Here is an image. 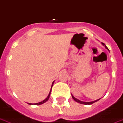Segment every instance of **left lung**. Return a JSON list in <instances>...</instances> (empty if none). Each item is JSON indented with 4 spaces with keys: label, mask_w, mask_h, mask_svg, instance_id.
Returning <instances> with one entry per match:
<instances>
[{
    "label": "left lung",
    "mask_w": 123,
    "mask_h": 123,
    "mask_svg": "<svg viewBox=\"0 0 123 123\" xmlns=\"http://www.w3.org/2000/svg\"><path fill=\"white\" fill-rule=\"evenodd\" d=\"M102 44L103 45L105 46V47L106 48V49H108V48L106 46H105V45L104 43H102ZM72 95V98H73V100H74L76 102H78V103H80V104H85V105H90V104H92L93 103H94V102H95L98 101V100H99L100 99H98V100H95V101H93V102H83V101H80V100H79L78 99H77V98H76L74 96H73V95Z\"/></svg>",
    "instance_id": "8db88e82"
}]
</instances>
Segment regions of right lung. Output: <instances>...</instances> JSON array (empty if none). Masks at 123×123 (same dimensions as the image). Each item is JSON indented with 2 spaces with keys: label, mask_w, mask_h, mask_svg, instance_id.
Listing matches in <instances>:
<instances>
[{
  "label": "right lung",
  "mask_w": 123,
  "mask_h": 123,
  "mask_svg": "<svg viewBox=\"0 0 123 123\" xmlns=\"http://www.w3.org/2000/svg\"><path fill=\"white\" fill-rule=\"evenodd\" d=\"M54 81H53L52 82V86H51V89H50V92H49V94L48 95V96L44 100H43V101L40 102H38V103H35V104H31V103H28L30 105H40V104H42L45 103V102H46L48 100H49V98L50 97V93H51V91H52V86H53V84H54Z\"/></svg>",
  "instance_id": "1"
}]
</instances>
